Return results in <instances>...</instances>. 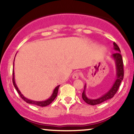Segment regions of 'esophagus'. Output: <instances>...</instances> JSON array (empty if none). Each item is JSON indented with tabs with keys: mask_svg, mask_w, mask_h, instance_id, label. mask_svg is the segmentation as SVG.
Returning a JSON list of instances; mask_svg holds the SVG:
<instances>
[{
	"mask_svg": "<svg viewBox=\"0 0 134 134\" xmlns=\"http://www.w3.org/2000/svg\"><path fill=\"white\" fill-rule=\"evenodd\" d=\"M80 72H75V73L73 74V75H72V78L73 79H78V78H79L80 76Z\"/></svg>",
	"mask_w": 134,
	"mask_h": 134,
	"instance_id": "obj_1",
	"label": "esophagus"
}]
</instances>
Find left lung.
<instances>
[{"mask_svg":"<svg viewBox=\"0 0 134 134\" xmlns=\"http://www.w3.org/2000/svg\"><path fill=\"white\" fill-rule=\"evenodd\" d=\"M113 45H114V49L117 51V52L113 54H112V58L114 59L116 65V71H117V79H116L115 82L114 84L113 85L111 88L109 90L108 92H107L106 94L102 95V97L100 98H97V99H90L87 98L85 93V89H86V86H84V90H83V93H82V98L83 100L86 102L87 104L90 105H94L99 104L102 102H104V101L110 99V98H113L115 93L117 92L119 87L120 84H121V82L123 80L124 78V68H123V61H122V56L121 54V51H120L119 47H118L115 43H113Z\"/></svg>","mask_w":134,"mask_h":134,"instance_id":"8db88e82","label":"left lung"}]
</instances>
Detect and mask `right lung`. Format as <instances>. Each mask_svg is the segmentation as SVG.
Listing matches in <instances>:
<instances>
[{"label": "right lung", "mask_w": 134, "mask_h": 134, "mask_svg": "<svg viewBox=\"0 0 134 134\" xmlns=\"http://www.w3.org/2000/svg\"><path fill=\"white\" fill-rule=\"evenodd\" d=\"M12 82H13V86H14L16 90H17V93H19V94L20 97H21V98H22V99H23V100H25L26 102H27V103H28V104L37 105V106H41V107H44V106H48V105H49L50 104H51L52 102H53L55 98H56V97H57L58 92V89H59V86H58L57 87H56V88L54 89V90L53 93H52V95H51V97H50L48 99L46 100H44V101H40H40H34V100H32L28 99V98H26V97H24V96L22 94H21V91L19 90L18 87H17V85H16V83H15V82L14 71H13V78H12Z\"/></svg>", "instance_id": "add662e5"}]
</instances>
